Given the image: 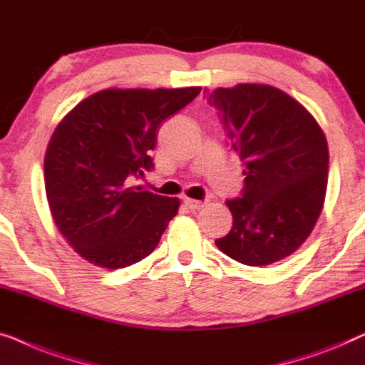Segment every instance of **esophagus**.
<instances>
[{
	"label": "esophagus",
	"instance_id": "1",
	"mask_svg": "<svg viewBox=\"0 0 365 365\" xmlns=\"http://www.w3.org/2000/svg\"><path fill=\"white\" fill-rule=\"evenodd\" d=\"M183 203H185V207L190 210H200L205 205L203 202H200V200H193V198H185Z\"/></svg>",
	"mask_w": 365,
	"mask_h": 365
}]
</instances>
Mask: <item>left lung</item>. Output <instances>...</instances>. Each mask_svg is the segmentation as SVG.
<instances>
[{"instance_id": "left-lung-1", "label": "left lung", "mask_w": 365, "mask_h": 365, "mask_svg": "<svg viewBox=\"0 0 365 365\" xmlns=\"http://www.w3.org/2000/svg\"><path fill=\"white\" fill-rule=\"evenodd\" d=\"M245 170L240 198L228 200L233 227L218 250L246 266L284 259L319 218L329 148L304 106L278 87L238 84L207 96Z\"/></svg>"}]
</instances>
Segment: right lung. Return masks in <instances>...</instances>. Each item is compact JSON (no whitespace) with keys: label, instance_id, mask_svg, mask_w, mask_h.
<instances>
[{"label":"right lung","instance_id":"obj_1","mask_svg":"<svg viewBox=\"0 0 365 365\" xmlns=\"http://www.w3.org/2000/svg\"><path fill=\"white\" fill-rule=\"evenodd\" d=\"M200 91L104 89L56 127L44 157L46 197L59 233L91 264L125 268L155 250L180 202L132 182L153 167L162 122Z\"/></svg>","mask_w":365,"mask_h":365}]
</instances>
